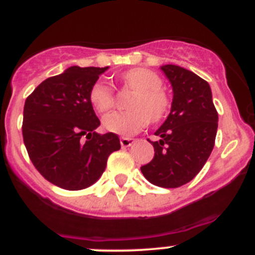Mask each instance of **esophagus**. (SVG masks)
Masks as SVG:
<instances>
[{
	"mask_svg": "<svg viewBox=\"0 0 255 255\" xmlns=\"http://www.w3.org/2000/svg\"><path fill=\"white\" fill-rule=\"evenodd\" d=\"M134 141H135L134 139H131V138H121L120 139V144H121V147H123V148L130 147V145H131Z\"/></svg>",
	"mask_w": 255,
	"mask_h": 255,
	"instance_id": "esophagus-1",
	"label": "esophagus"
}]
</instances>
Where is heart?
<instances>
[{
  "instance_id": "1",
  "label": "heart",
  "mask_w": 255,
  "mask_h": 255,
  "mask_svg": "<svg viewBox=\"0 0 255 255\" xmlns=\"http://www.w3.org/2000/svg\"><path fill=\"white\" fill-rule=\"evenodd\" d=\"M161 84V78L145 67H134L117 75L116 88L131 91L132 94L126 103L128 111L106 117V129L117 135L131 136L143 130L149 121L157 124L163 120L170 111L171 98ZM88 101L97 114L106 116L114 110L116 97L110 85L97 82L89 89Z\"/></svg>"
}]
</instances>
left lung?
I'll return each mask as SVG.
<instances>
[{"label":"left lung","mask_w":255,"mask_h":255,"mask_svg":"<svg viewBox=\"0 0 255 255\" xmlns=\"http://www.w3.org/2000/svg\"><path fill=\"white\" fill-rule=\"evenodd\" d=\"M161 69L172 85V107L155 131L161 139L152 141L154 157L140 170L153 185L179 188L197 176L211 155L218 114L204 79L176 65Z\"/></svg>","instance_id":"8db88e82"}]
</instances>
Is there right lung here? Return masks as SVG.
Returning a JSON list of instances; mask_svg holds the SVG:
<instances>
[{
    "label": "right lung",
    "mask_w": 255,
    "mask_h": 255,
    "mask_svg": "<svg viewBox=\"0 0 255 255\" xmlns=\"http://www.w3.org/2000/svg\"><path fill=\"white\" fill-rule=\"evenodd\" d=\"M108 67L71 66L51 76L24 105L22 139L38 172L65 190H82L100 179L108 155L121 148L115 132L98 134L101 121L88 101Z\"/></svg>",
    "instance_id": "right-lung-1"
}]
</instances>
